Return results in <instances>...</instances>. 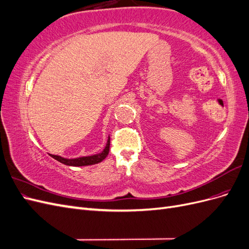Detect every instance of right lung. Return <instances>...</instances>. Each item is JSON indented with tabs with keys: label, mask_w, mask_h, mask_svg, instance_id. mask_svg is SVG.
I'll return each instance as SVG.
<instances>
[{
	"label": "right lung",
	"mask_w": 249,
	"mask_h": 249,
	"mask_svg": "<svg viewBox=\"0 0 249 249\" xmlns=\"http://www.w3.org/2000/svg\"><path fill=\"white\" fill-rule=\"evenodd\" d=\"M109 148H110V136L108 137L106 146H105V148L99 154H95L92 156L73 158V159H67V158H63L61 156H57V155H50V156L52 158H54L55 160L59 161L60 163L69 165V166H88V165H93V164L102 162L105 158L108 156Z\"/></svg>",
	"instance_id": "add662e5"
}]
</instances>
